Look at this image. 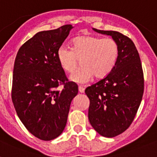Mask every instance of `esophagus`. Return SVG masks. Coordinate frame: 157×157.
<instances>
[{
  "mask_svg": "<svg viewBox=\"0 0 157 157\" xmlns=\"http://www.w3.org/2000/svg\"><path fill=\"white\" fill-rule=\"evenodd\" d=\"M78 90L81 93H85V88H84V87H82V86H79L78 87Z\"/></svg>",
  "mask_w": 157,
  "mask_h": 157,
  "instance_id": "1",
  "label": "esophagus"
}]
</instances>
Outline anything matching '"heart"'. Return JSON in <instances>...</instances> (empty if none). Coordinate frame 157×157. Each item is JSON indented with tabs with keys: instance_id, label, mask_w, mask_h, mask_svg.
<instances>
[{
	"instance_id": "obj_1",
	"label": "heart",
	"mask_w": 157,
	"mask_h": 157,
	"mask_svg": "<svg viewBox=\"0 0 157 157\" xmlns=\"http://www.w3.org/2000/svg\"><path fill=\"white\" fill-rule=\"evenodd\" d=\"M72 44V49L60 46L56 53L60 67L67 72L74 70L81 59V67L71 75V81L84 85L94 75L97 78L107 76L115 66L119 46L113 38L81 36L73 39Z\"/></svg>"
}]
</instances>
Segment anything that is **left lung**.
<instances>
[{"label":"left lung","instance_id":"obj_1","mask_svg":"<svg viewBox=\"0 0 157 157\" xmlns=\"http://www.w3.org/2000/svg\"><path fill=\"white\" fill-rule=\"evenodd\" d=\"M111 36L119 46L113 70L105 78L88 87L89 120L100 135L114 137L129 127L141 102L144 74L138 51L132 40L119 32L93 29Z\"/></svg>","mask_w":157,"mask_h":157}]
</instances>
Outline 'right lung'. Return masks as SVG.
I'll list each match as a JSON object with an SVG mask.
<instances>
[{"instance_id":"obj_1","label":"right lung","mask_w":157,"mask_h":157,"mask_svg":"<svg viewBox=\"0 0 157 157\" xmlns=\"http://www.w3.org/2000/svg\"><path fill=\"white\" fill-rule=\"evenodd\" d=\"M65 25L36 33L18 50L14 62L12 100L25 127L36 137L51 140L62 133L76 84L68 81L57 50L72 29ZM64 84L61 91L56 88Z\"/></svg>"}]
</instances>
